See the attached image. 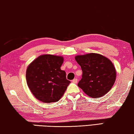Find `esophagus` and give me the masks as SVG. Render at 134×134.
I'll return each instance as SVG.
<instances>
[{
    "label": "esophagus",
    "mask_w": 134,
    "mask_h": 134,
    "mask_svg": "<svg viewBox=\"0 0 134 134\" xmlns=\"http://www.w3.org/2000/svg\"><path fill=\"white\" fill-rule=\"evenodd\" d=\"M77 81H78L77 79H74L72 80V82H73V83H77Z\"/></svg>",
    "instance_id": "34e87169"
}]
</instances>
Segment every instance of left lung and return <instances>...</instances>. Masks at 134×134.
<instances>
[{
    "label": "left lung",
    "instance_id": "left-lung-1",
    "mask_svg": "<svg viewBox=\"0 0 134 134\" xmlns=\"http://www.w3.org/2000/svg\"><path fill=\"white\" fill-rule=\"evenodd\" d=\"M81 67L82 78L77 85L92 98L104 96L115 82L116 72L111 61L102 55L90 53L75 57Z\"/></svg>",
    "mask_w": 134,
    "mask_h": 134
}]
</instances>
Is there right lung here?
Listing matches in <instances>:
<instances>
[{
    "label": "right lung",
    "instance_id": "obj_1",
    "mask_svg": "<svg viewBox=\"0 0 134 134\" xmlns=\"http://www.w3.org/2000/svg\"><path fill=\"white\" fill-rule=\"evenodd\" d=\"M63 61V57L42 55L27 67V85L40 101L46 103L58 101L67 90L70 81L66 79L65 71L60 69Z\"/></svg>",
    "mask_w": 134,
    "mask_h": 134
}]
</instances>
